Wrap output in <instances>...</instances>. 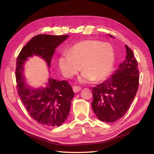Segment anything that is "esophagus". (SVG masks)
<instances>
[{
  "label": "esophagus",
  "mask_w": 154,
  "mask_h": 154,
  "mask_svg": "<svg viewBox=\"0 0 154 154\" xmlns=\"http://www.w3.org/2000/svg\"><path fill=\"white\" fill-rule=\"evenodd\" d=\"M73 90L74 93H78L79 91H80L81 90V88L80 87H77V86H74L73 87Z\"/></svg>",
  "instance_id": "obj_1"
}]
</instances>
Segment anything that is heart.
I'll list each match as a JSON object with an SVG mask.
<instances>
[{
  "label": "heart",
  "mask_w": 154,
  "mask_h": 154,
  "mask_svg": "<svg viewBox=\"0 0 154 154\" xmlns=\"http://www.w3.org/2000/svg\"><path fill=\"white\" fill-rule=\"evenodd\" d=\"M114 62L111 45L97 40H84L75 44L59 58V67L63 76L72 78L81 69V83L105 79L112 71Z\"/></svg>",
  "instance_id": "b5f03b06"
}]
</instances>
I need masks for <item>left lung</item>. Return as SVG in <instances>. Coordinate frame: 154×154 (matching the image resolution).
<instances>
[{
    "label": "left lung",
    "instance_id": "left-lung-1",
    "mask_svg": "<svg viewBox=\"0 0 154 154\" xmlns=\"http://www.w3.org/2000/svg\"><path fill=\"white\" fill-rule=\"evenodd\" d=\"M125 47L126 59L119 68L109 79L92 88L91 105L98 119L103 122H114L122 118L131 105L138 89V63L131 49L126 45Z\"/></svg>",
    "mask_w": 154,
    "mask_h": 154
}]
</instances>
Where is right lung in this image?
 I'll list each match as a JSON object with an SVG mask.
<instances>
[{"mask_svg": "<svg viewBox=\"0 0 154 154\" xmlns=\"http://www.w3.org/2000/svg\"><path fill=\"white\" fill-rule=\"evenodd\" d=\"M67 38L69 35H35L22 48L16 61V79L22 102L32 119L49 127L60 126L66 120L75 95L73 89L67 81H58L50 76L45 87H32L23 74V65L29 57L37 55L50 69L55 49Z\"/></svg>", "mask_w": 154, "mask_h": 154, "instance_id": "add662e5", "label": "right lung"}]
</instances>
